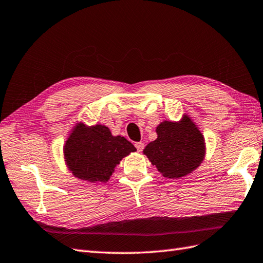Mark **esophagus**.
<instances>
[{
	"instance_id": "esophagus-1",
	"label": "esophagus",
	"mask_w": 263,
	"mask_h": 263,
	"mask_svg": "<svg viewBox=\"0 0 263 263\" xmlns=\"http://www.w3.org/2000/svg\"><path fill=\"white\" fill-rule=\"evenodd\" d=\"M136 148H137V150L139 151V152H141L142 150H143V148H144V143L143 142H136Z\"/></svg>"
}]
</instances>
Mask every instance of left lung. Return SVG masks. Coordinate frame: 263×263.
Here are the masks:
<instances>
[{
    "instance_id": "1",
    "label": "left lung",
    "mask_w": 263,
    "mask_h": 263,
    "mask_svg": "<svg viewBox=\"0 0 263 263\" xmlns=\"http://www.w3.org/2000/svg\"><path fill=\"white\" fill-rule=\"evenodd\" d=\"M156 132L157 139L145 146L143 155L163 177L181 178L203 162L206 154L205 139L187 114L178 122H161Z\"/></svg>"
}]
</instances>
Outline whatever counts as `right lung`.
I'll return each mask as SVG.
<instances>
[{
  "label": "right lung",
  "instance_id": "add662e5",
  "mask_svg": "<svg viewBox=\"0 0 263 263\" xmlns=\"http://www.w3.org/2000/svg\"><path fill=\"white\" fill-rule=\"evenodd\" d=\"M137 151L124 137L113 136L105 125L78 122L64 144L67 168L76 178L106 182L124 157Z\"/></svg>",
  "mask_w": 263,
  "mask_h": 263
}]
</instances>
